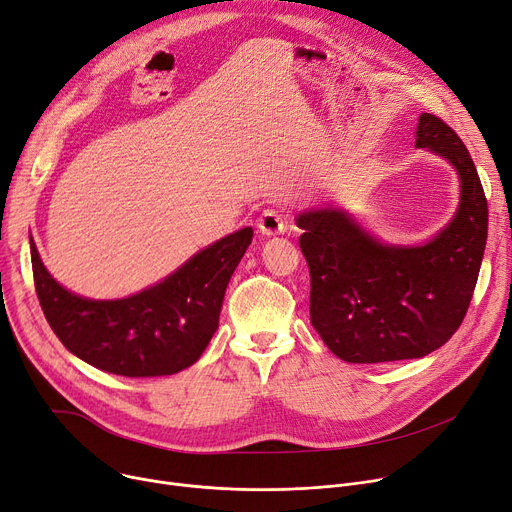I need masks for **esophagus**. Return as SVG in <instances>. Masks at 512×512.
<instances>
[{"label": "esophagus", "mask_w": 512, "mask_h": 512, "mask_svg": "<svg viewBox=\"0 0 512 512\" xmlns=\"http://www.w3.org/2000/svg\"><path fill=\"white\" fill-rule=\"evenodd\" d=\"M257 228L263 236H278L288 230V222L280 212L265 210L257 220Z\"/></svg>", "instance_id": "34e87169"}]
</instances>
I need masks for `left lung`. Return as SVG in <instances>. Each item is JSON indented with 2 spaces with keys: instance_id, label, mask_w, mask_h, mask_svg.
I'll return each instance as SVG.
<instances>
[{
  "instance_id": "left-lung-1",
  "label": "left lung",
  "mask_w": 512,
  "mask_h": 512,
  "mask_svg": "<svg viewBox=\"0 0 512 512\" xmlns=\"http://www.w3.org/2000/svg\"><path fill=\"white\" fill-rule=\"evenodd\" d=\"M416 148L445 158L459 177L451 222L420 245H389L342 208L296 216L311 271V323L346 362L424 358L459 329L478 282L488 238V201L459 135L422 113Z\"/></svg>"
}]
</instances>
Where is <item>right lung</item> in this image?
I'll return each mask as SVG.
<instances>
[{"label": "right lung", "mask_w": 512, "mask_h": 512, "mask_svg": "<svg viewBox=\"0 0 512 512\" xmlns=\"http://www.w3.org/2000/svg\"><path fill=\"white\" fill-rule=\"evenodd\" d=\"M251 241L253 228H241L138 294L92 300L49 274L30 236L34 286L53 333L74 356L121 377H164L189 368L208 348L226 286Z\"/></svg>", "instance_id": "1"}]
</instances>
